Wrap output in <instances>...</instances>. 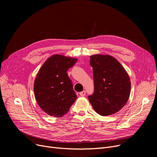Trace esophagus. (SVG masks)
<instances>
[{
  "mask_svg": "<svg viewBox=\"0 0 157 157\" xmlns=\"http://www.w3.org/2000/svg\"><path fill=\"white\" fill-rule=\"evenodd\" d=\"M85 94H86V92L85 91H82V92H81L80 93H79V95H80V96H81V97H84V96H85Z\"/></svg>",
  "mask_w": 157,
  "mask_h": 157,
  "instance_id": "esophagus-1",
  "label": "esophagus"
}]
</instances>
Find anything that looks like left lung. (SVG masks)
I'll list each match as a JSON object with an SVG mask.
<instances>
[{
	"mask_svg": "<svg viewBox=\"0 0 157 157\" xmlns=\"http://www.w3.org/2000/svg\"><path fill=\"white\" fill-rule=\"evenodd\" d=\"M90 58L94 92L88 97V100L101 116L115 114L124 107L129 98L131 83L128 74L112 56L97 54Z\"/></svg>",
	"mask_w": 157,
	"mask_h": 157,
	"instance_id": "obj_1",
	"label": "left lung"
}]
</instances>
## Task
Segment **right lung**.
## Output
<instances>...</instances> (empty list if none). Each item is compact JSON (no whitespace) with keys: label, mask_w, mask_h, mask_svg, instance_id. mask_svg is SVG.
I'll return each mask as SVG.
<instances>
[{"label":"right lung","mask_w":157,"mask_h":157,"mask_svg":"<svg viewBox=\"0 0 157 157\" xmlns=\"http://www.w3.org/2000/svg\"><path fill=\"white\" fill-rule=\"evenodd\" d=\"M77 60L75 58L54 55L38 71L34 84L35 97L40 108L49 116L63 117L77 98L67 73Z\"/></svg>","instance_id":"1"}]
</instances>
